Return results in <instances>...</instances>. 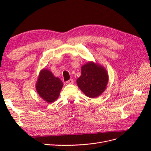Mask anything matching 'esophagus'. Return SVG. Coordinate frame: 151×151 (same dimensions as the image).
<instances>
[{"label":"esophagus","mask_w":151,"mask_h":151,"mask_svg":"<svg viewBox=\"0 0 151 151\" xmlns=\"http://www.w3.org/2000/svg\"><path fill=\"white\" fill-rule=\"evenodd\" d=\"M66 83H67V84H72L74 83V80H73L72 79H70L68 81H67Z\"/></svg>","instance_id":"1"}]
</instances>
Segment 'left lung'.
Masks as SVG:
<instances>
[{
    "label": "left lung",
    "mask_w": 151,
    "mask_h": 151,
    "mask_svg": "<svg viewBox=\"0 0 151 151\" xmlns=\"http://www.w3.org/2000/svg\"><path fill=\"white\" fill-rule=\"evenodd\" d=\"M108 76L105 68L89 62L81 67V76L77 79L79 89L91 98L101 95L106 88Z\"/></svg>",
    "instance_id": "obj_1"
}]
</instances>
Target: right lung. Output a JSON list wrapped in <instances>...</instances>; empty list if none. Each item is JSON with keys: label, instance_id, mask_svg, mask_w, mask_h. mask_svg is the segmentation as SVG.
Wrapping results in <instances>:
<instances>
[{"label": "right lung", "instance_id": "1", "mask_svg": "<svg viewBox=\"0 0 151 151\" xmlns=\"http://www.w3.org/2000/svg\"><path fill=\"white\" fill-rule=\"evenodd\" d=\"M63 87L62 81L53 76L51 71L44 68L40 71L37 83L36 91L40 96L47 103H52L58 98Z\"/></svg>", "mask_w": 151, "mask_h": 151}]
</instances>
